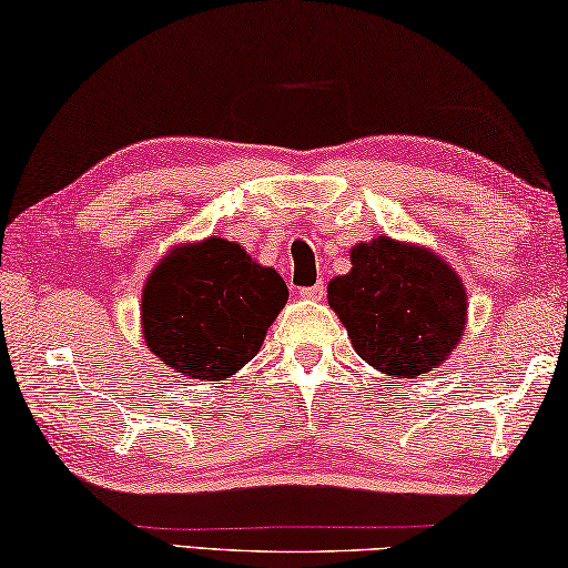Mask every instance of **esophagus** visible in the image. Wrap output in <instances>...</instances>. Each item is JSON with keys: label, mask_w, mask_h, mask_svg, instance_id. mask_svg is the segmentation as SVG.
<instances>
[{"label": "esophagus", "mask_w": 568, "mask_h": 568, "mask_svg": "<svg viewBox=\"0 0 568 568\" xmlns=\"http://www.w3.org/2000/svg\"><path fill=\"white\" fill-rule=\"evenodd\" d=\"M304 300H312V302H320L322 296H324V284L322 282H317L314 286H304V290L300 292Z\"/></svg>", "instance_id": "esophagus-1"}]
</instances>
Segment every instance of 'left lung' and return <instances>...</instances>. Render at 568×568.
Wrapping results in <instances>:
<instances>
[{"label":"left lung","mask_w":568,"mask_h":568,"mask_svg":"<svg viewBox=\"0 0 568 568\" xmlns=\"http://www.w3.org/2000/svg\"><path fill=\"white\" fill-rule=\"evenodd\" d=\"M349 258V274L332 278L327 300L357 355L393 379L443 365L468 317L455 268L430 248L389 236L352 246Z\"/></svg>","instance_id":"left-lung-1"}]
</instances>
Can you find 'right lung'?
<instances>
[{"label": "right lung", "mask_w": 568, "mask_h": 568, "mask_svg": "<svg viewBox=\"0 0 568 568\" xmlns=\"http://www.w3.org/2000/svg\"><path fill=\"white\" fill-rule=\"evenodd\" d=\"M286 300L284 278L234 241L175 246L143 286L145 345L183 377L219 383L256 357Z\"/></svg>", "instance_id": "right-lung-1"}]
</instances>
